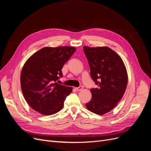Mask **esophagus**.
<instances>
[{
  "label": "esophagus",
  "instance_id": "obj_1",
  "mask_svg": "<svg viewBox=\"0 0 151 151\" xmlns=\"http://www.w3.org/2000/svg\"><path fill=\"white\" fill-rule=\"evenodd\" d=\"M83 86H79V87H78V88H75L74 89L77 91H81L82 89H83Z\"/></svg>",
  "mask_w": 151,
  "mask_h": 151
}]
</instances>
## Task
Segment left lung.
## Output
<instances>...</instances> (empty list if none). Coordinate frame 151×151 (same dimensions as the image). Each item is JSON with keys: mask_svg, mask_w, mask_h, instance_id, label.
<instances>
[{"mask_svg": "<svg viewBox=\"0 0 151 151\" xmlns=\"http://www.w3.org/2000/svg\"><path fill=\"white\" fill-rule=\"evenodd\" d=\"M90 67V74L98 86L91 89L92 98L86 104L91 112L102 115L111 111L125 91L128 76L122 59L107 47H83Z\"/></svg>", "mask_w": 151, "mask_h": 151, "instance_id": "obj_1", "label": "left lung"}]
</instances>
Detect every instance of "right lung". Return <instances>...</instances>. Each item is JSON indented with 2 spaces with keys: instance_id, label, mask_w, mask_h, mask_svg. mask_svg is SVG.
Here are the masks:
<instances>
[{
  "instance_id": "add662e5",
  "label": "right lung",
  "mask_w": 151,
  "mask_h": 151,
  "mask_svg": "<svg viewBox=\"0 0 151 151\" xmlns=\"http://www.w3.org/2000/svg\"><path fill=\"white\" fill-rule=\"evenodd\" d=\"M72 47H45L30 57L21 74V90L29 106L42 115H53L63 108L72 88L56 83L62 68L76 51Z\"/></svg>"
}]
</instances>
